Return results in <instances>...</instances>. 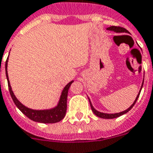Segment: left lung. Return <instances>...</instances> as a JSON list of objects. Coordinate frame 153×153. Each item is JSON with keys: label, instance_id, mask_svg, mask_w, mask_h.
I'll use <instances>...</instances> for the list:
<instances>
[{"label": "left lung", "instance_id": "obj_1", "mask_svg": "<svg viewBox=\"0 0 153 153\" xmlns=\"http://www.w3.org/2000/svg\"><path fill=\"white\" fill-rule=\"evenodd\" d=\"M107 30H111V31H114V32H115V33H130V32H129L127 30L125 29V28H123V27H115V26H111V27H108V28H107ZM143 83H144V80H143V82H142L141 87V89H140V90H139V93H138V94H137V97H136V99H135V100L134 101V103H133L132 105H131V106H130L129 108L126 109V110H125V111H121V112H119V113H114V114H108V113L100 112V111H97L96 109L94 108V106L92 105L91 102H90V100H89V104H90V107H91L92 111H93V112H94V114H95V115L97 116V117L102 118V119H115V118L120 117V116H121V115H124V114H126V113L128 112L130 109L132 108L133 107H134V105H135V103H136V101H137V98L139 97V95H140V93H141V89H142Z\"/></svg>", "mask_w": 153, "mask_h": 153}]
</instances>
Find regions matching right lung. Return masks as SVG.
Masks as SVG:
<instances>
[{"mask_svg":"<svg viewBox=\"0 0 153 153\" xmlns=\"http://www.w3.org/2000/svg\"><path fill=\"white\" fill-rule=\"evenodd\" d=\"M8 60V57L5 63L6 77H7V80H8L10 95L12 97V100L14 101L15 105L17 106V108L27 117L29 118L30 120H33L34 122H38V123H58V122L63 120L64 116H65L66 111H67V99H68V89H69L71 83L74 81H71V82H70L68 84L66 85V86L64 88L61 93L59 102H58V104H57V105L55 108H53L50 109H45V110H33V109L29 108H27L25 105H23L22 103L19 101L18 99L15 96L14 93L12 91V87H11V85H10L9 79H8V71H7Z\"/></svg>","mask_w":153,"mask_h":153,"instance_id":"right-lung-1","label":"right lung"}]
</instances>
